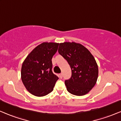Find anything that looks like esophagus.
<instances>
[{"label":"esophagus","mask_w":121,"mask_h":121,"mask_svg":"<svg viewBox=\"0 0 121 121\" xmlns=\"http://www.w3.org/2000/svg\"><path fill=\"white\" fill-rule=\"evenodd\" d=\"M59 78H60V79H62V78H63V74H62V73L59 74Z\"/></svg>","instance_id":"34e87169"}]
</instances>
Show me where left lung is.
<instances>
[{
    "instance_id": "obj_1",
    "label": "left lung",
    "mask_w": 121,
    "mask_h": 121,
    "mask_svg": "<svg viewBox=\"0 0 121 121\" xmlns=\"http://www.w3.org/2000/svg\"><path fill=\"white\" fill-rule=\"evenodd\" d=\"M58 53L72 70L70 79L65 81L68 91L77 96L88 93L98 78V67L93 56L84 46L75 42L59 43Z\"/></svg>"
}]
</instances>
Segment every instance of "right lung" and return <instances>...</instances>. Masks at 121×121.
<instances>
[{"mask_svg": "<svg viewBox=\"0 0 121 121\" xmlns=\"http://www.w3.org/2000/svg\"><path fill=\"white\" fill-rule=\"evenodd\" d=\"M59 43L43 42L26 57L21 68V80L26 89L36 96L50 93L58 77L52 72V59Z\"/></svg>", "mask_w": 121, "mask_h": 121, "instance_id": "add662e5", "label": "right lung"}]
</instances>
